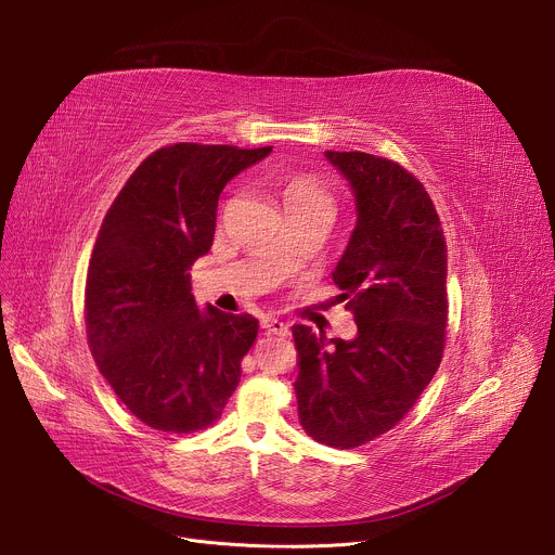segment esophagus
Returning <instances> with one entry per match:
<instances>
[{"instance_id": "1", "label": "esophagus", "mask_w": 555, "mask_h": 555, "mask_svg": "<svg viewBox=\"0 0 555 555\" xmlns=\"http://www.w3.org/2000/svg\"><path fill=\"white\" fill-rule=\"evenodd\" d=\"M262 331L270 333V335H279V337H285L287 335V324H283L281 319H274V317H266L260 322Z\"/></svg>"}]
</instances>
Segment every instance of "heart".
I'll list each match as a JSON object with an SVG mask.
<instances>
[{"mask_svg": "<svg viewBox=\"0 0 555 555\" xmlns=\"http://www.w3.org/2000/svg\"><path fill=\"white\" fill-rule=\"evenodd\" d=\"M281 197L285 204V211H299L308 207H331L333 209V197L326 184L310 172H297L289 175V178L281 186Z\"/></svg>", "mask_w": 555, "mask_h": 555, "instance_id": "b5f03b06", "label": "heart"}]
</instances>
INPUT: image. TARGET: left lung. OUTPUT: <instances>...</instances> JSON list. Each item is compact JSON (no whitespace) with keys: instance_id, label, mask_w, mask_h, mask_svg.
I'll list each match as a JSON object with an SVG mask.
<instances>
[{"instance_id":"left-lung-1","label":"left lung","mask_w":555,"mask_h":555,"mask_svg":"<svg viewBox=\"0 0 555 555\" xmlns=\"http://www.w3.org/2000/svg\"><path fill=\"white\" fill-rule=\"evenodd\" d=\"M351 182L358 224L333 272L358 337L293 326L299 421L317 443L360 448L410 414L441 364L448 245L425 186L398 162L326 151Z\"/></svg>"}]
</instances>
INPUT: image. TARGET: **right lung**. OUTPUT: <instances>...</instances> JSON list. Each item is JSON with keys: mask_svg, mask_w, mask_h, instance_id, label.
I'll list each match as a JSON object with an SVG mask.
<instances>
[{"mask_svg": "<svg viewBox=\"0 0 555 555\" xmlns=\"http://www.w3.org/2000/svg\"><path fill=\"white\" fill-rule=\"evenodd\" d=\"M270 151L164 145L103 218L85 281L87 344L116 398L153 429L214 425L241 383L258 319L199 310L189 270L214 245L224 184Z\"/></svg>", "mask_w": 555, "mask_h": 555, "instance_id": "obj_1", "label": "right lung"}]
</instances>
